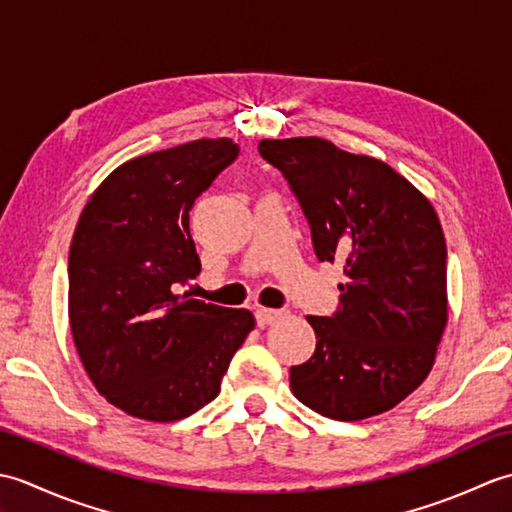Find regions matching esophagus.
I'll return each instance as SVG.
<instances>
[{"label": "esophagus", "instance_id": "obj_1", "mask_svg": "<svg viewBox=\"0 0 512 512\" xmlns=\"http://www.w3.org/2000/svg\"><path fill=\"white\" fill-rule=\"evenodd\" d=\"M281 310H273V308H257L255 310V319H257V325L259 328H266V325L275 323L279 317H281Z\"/></svg>", "mask_w": 512, "mask_h": 512}]
</instances>
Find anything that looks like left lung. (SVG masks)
<instances>
[{
  "mask_svg": "<svg viewBox=\"0 0 512 512\" xmlns=\"http://www.w3.org/2000/svg\"><path fill=\"white\" fill-rule=\"evenodd\" d=\"M308 217L319 262L343 264L332 317L290 387L325 418L356 422L394 409L429 376L447 328V242L431 202L387 162L317 136L262 140Z\"/></svg>",
  "mask_w": 512,
  "mask_h": 512,
  "instance_id": "left-lung-1",
  "label": "left lung"
}]
</instances>
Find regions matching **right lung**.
I'll return each instance as SVG.
<instances>
[{
    "mask_svg": "<svg viewBox=\"0 0 512 512\" xmlns=\"http://www.w3.org/2000/svg\"><path fill=\"white\" fill-rule=\"evenodd\" d=\"M200 138L123 162L92 193L68 262L70 330L96 391L129 416L173 422L220 394L255 317L176 295L200 275L189 211L237 158Z\"/></svg>",
    "mask_w": 512,
    "mask_h": 512,
    "instance_id": "obj_1",
    "label": "right lung"
}]
</instances>
